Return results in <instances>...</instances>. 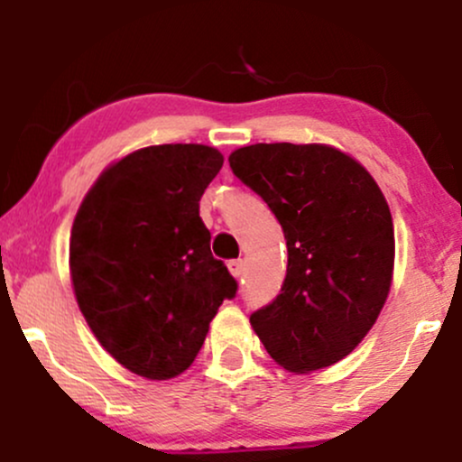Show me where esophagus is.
Wrapping results in <instances>:
<instances>
[{
  "instance_id": "esophagus-1",
  "label": "esophagus",
  "mask_w": 462,
  "mask_h": 462,
  "mask_svg": "<svg viewBox=\"0 0 462 462\" xmlns=\"http://www.w3.org/2000/svg\"><path fill=\"white\" fill-rule=\"evenodd\" d=\"M227 269H230V273L235 275V278H243V272H245V263H243L241 258H235V261L227 263Z\"/></svg>"
}]
</instances>
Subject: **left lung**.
<instances>
[{
  "label": "left lung",
  "mask_w": 462,
  "mask_h": 462,
  "mask_svg": "<svg viewBox=\"0 0 462 462\" xmlns=\"http://www.w3.org/2000/svg\"><path fill=\"white\" fill-rule=\"evenodd\" d=\"M227 162L269 206L289 249L280 295L252 312V328L284 369L330 367L363 341L389 295L395 238L383 190L328 145L256 143Z\"/></svg>",
  "instance_id": "8db88e82"
}]
</instances>
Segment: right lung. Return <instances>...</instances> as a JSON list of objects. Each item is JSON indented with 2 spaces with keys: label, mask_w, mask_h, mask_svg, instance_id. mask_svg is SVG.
I'll list each match as a JSON object with an SVG mask.
<instances>
[{
  "label": "right lung",
  "mask_w": 462,
  "mask_h": 462,
  "mask_svg": "<svg viewBox=\"0 0 462 462\" xmlns=\"http://www.w3.org/2000/svg\"><path fill=\"white\" fill-rule=\"evenodd\" d=\"M221 164L215 147L195 143L145 147L106 169L73 221L79 310L106 352L143 378L189 369L219 306L236 295L199 217Z\"/></svg>",
  "instance_id": "add662e5"
}]
</instances>
